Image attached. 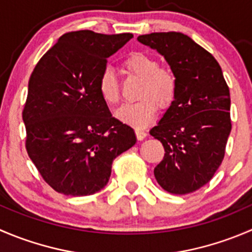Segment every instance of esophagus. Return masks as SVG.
Segmentation results:
<instances>
[{"instance_id": "obj_1", "label": "esophagus", "mask_w": 252, "mask_h": 252, "mask_svg": "<svg viewBox=\"0 0 252 252\" xmlns=\"http://www.w3.org/2000/svg\"><path fill=\"white\" fill-rule=\"evenodd\" d=\"M135 135H136V139H138V140H144L148 134H146L145 131L140 130V129H135Z\"/></svg>"}]
</instances>
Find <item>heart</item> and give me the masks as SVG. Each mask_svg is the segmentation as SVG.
I'll return each instance as SVG.
<instances>
[{
	"label": "heart",
	"instance_id": "heart-1",
	"mask_svg": "<svg viewBox=\"0 0 252 252\" xmlns=\"http://www.w3.org/2000/svg\"><path fill=\"white\" fill-rule=\"evenodd\" d=\"M122 69L128 76L140 79L135 94L139 101L122 107L117 117L135 128H145L154 122L158 107L167 109L173 103L177 80L170 69L160 66L158 59L143 51L129 54L122 61ZM97 90L107 106H117L121 102V85L109 67L99 74Z\"/></svg>",
	"mask_w": 252,
	"mask_h": 252
}]
</instances>
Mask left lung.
<instances>
[{
	"instance_id": "obj_1",
	"label": "left lung",
	"mask_w": 252,
	"mask_h": 252,
	"mask_svg": "<svg viewBox=\"0 0 252 252\" xmlns=\"http://www.w3.org/2000/svg\"><path fill=\"white\" fill-rule=\"evenodd\" d=\"M156 49L177 80V94L150 130L165 155L154 170L158 185L187 194L209 182L220 166L231 130L230 94L218 61L186 34L162 32L139 35Z\"/></svg>"
}]
</instances>
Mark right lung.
<instances>
[{"label":"right lung","instance_id":"add662e5","mask_svg":"<svg viewBox=\"0 0 252 252\" xmlns=\"http://www.w3.org/2000/svg\"><path fill=\"white\" fill-rule=\"evenodd\" d=\"M131 33L76 31L61 35L38 61L24 103L26 149L43 180L66 196H91L107 185L117 156L135 144L97 90L107 58Z\"/></svg>","mask_w":252,"mask_h":252}]
</instances>
